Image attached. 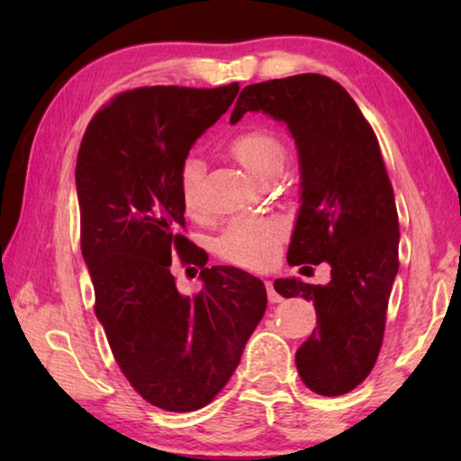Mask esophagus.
I'll return each mask as SVG.
<instances>
[{"instance_id": "esophagus-1", "label": "esophagus", "mask_w": 461, "mask_h": 461, "mask_svg": "<svg viewBox=\"0 0 461 461\" xmlns=\"http://www.w3.org/2000/svg\"><path fill=\"white\" fill-rule=\"evenodd\" d=\"M267 291H268V301L270 303H280V301H283V296L276 293L275 283H272V280H267Z\"/></svg>"}]
</instances>
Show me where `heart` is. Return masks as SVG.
Returning a JSON list of instances; mask_svg holds the SVG:
<instances>
[{
  "instance_id": "b5f03b06",
  "label": "heart",
  "mask_w": 461,
  "mask_h": 461,
  "mask_svg": "<svg viewBox=\"0 0 461 461\" xmlns=\"http://www.w3.org/2000/svg\"><path fill=\"white\" fill-rule=\"evenodd\" d=\"M230 152L249 175L264 181L272 173L283 170L286 152L276 134L264 128H252L238 134L230 142ZM205 165L199 156H189L183 162L181 175H178V189L186 212L197 215L201 212L199 194ZM285 236L283 225L272 220H258V217H246L228 225L220 238V254L238 267L262 268L275 256L276 244Z\"/></svg>"
}]
</instances>
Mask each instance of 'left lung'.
I'll return each mask as SVG.
<instances>
[{"label": "left lung", "mask_w": 461, "mask_h": 461, "mask_svg": "<svg viewBox=\"0 0 461 461\" xmlns=\"http://www.w3.org/2000/svg\"><path fill=\"white\" fill-rule=\"evenodd\" d=\"M246 112L285 122L299 152L288 264L331 267L327 285L275 280L278 294L315 305L317 327L296 349V370L317 394H346L376 364L399 272V215L376 134L349 93L317 73L248 85L230 122Z\"/></svg>", "instance_id": "left-lung-1"}]
</instances>
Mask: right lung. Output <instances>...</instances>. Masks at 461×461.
<instances>
[{"label": "right lung", "mask_w": 461, "mask_h": 461, "mask_svg": "<svg viewBox=\"0 0 461 461\" xmlns=\"http://www.w3.org/2000/svg\"><path fill=\"white\" fill-rule=\"evenodd\" d=\"M238 91L231 83L122 93L95 113L77 156L81 252L95 315L130 384L173 412L213 401L267 311L260 278L233 267L205 268V252L181 233V167ZM176 253L202 268L194 297L177 293L169 272Z\"/></svg>", "instance_id": "1"}]
</instances>
